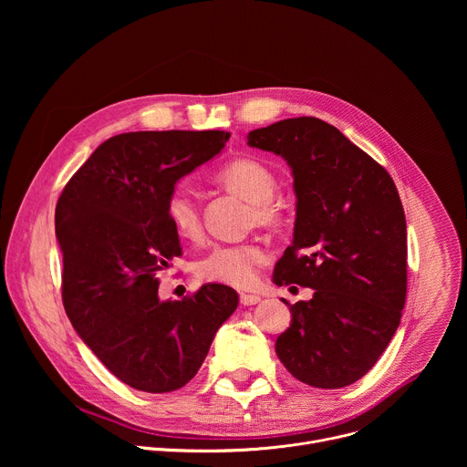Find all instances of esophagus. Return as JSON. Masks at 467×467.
I'll list each match as a JSON object with an SVG mask.
<instances>
[{"mask_svg":"<svg viewBox=\"0 0 467 467\" xmlns=\"http://www.w3.org/2000/svg\"><path fill=\"white\" fill-rule=\"evenodd\" d=\"M240 303H242L244 306H251V305L260 303V297H258V296H253V294H240Z\"/></svg>","mask_w":467,"mask_h":467,"instance_id":"1","label":"esophagus"}]
</instances>
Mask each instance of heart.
<instances>
[{"label": "heart", "mask_w": 467, "mask_h": 467, "mask_svg": "<svg viewBox=\"0 0 467 467\" xmlns=\"http://www.w3.org/2000/svg\"><path fill=\"white\" fill-rule=\"evenodd\" d=\"M218 184L227 192L249 202V220L260 227H274L281 222L283 205L275 197L277 179L274 171L253 159H238L216 173ZM166 214L173 231L186 240L202 234V213L195 197L175 188L166 202ZM268 260V253L254 242L216 244L195 264V274L202 281L247 288L256 279L258 265Z\"/></svg>", "instance_id": "1"}]
</instances>
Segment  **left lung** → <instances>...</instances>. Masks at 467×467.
<instances>
[{"label":"left lung","mask_w":467,"mask_h":467,"mask_svg":"<svg viewBox=\"0 0 467 467\" xmlns=\"http://www.w3.org/2000/svg\"><path fill=\"white\" fill-rule=\"evenodd\" d=\"M247 144L281 155L294 175V242L274 283L314 290L290 305L277 338L285 368L314 388L364 377L401 323L407 299V220L389 173L319 118L254 129Z\"/></svg>","instance_id":"8db88e82"}]
</instances>
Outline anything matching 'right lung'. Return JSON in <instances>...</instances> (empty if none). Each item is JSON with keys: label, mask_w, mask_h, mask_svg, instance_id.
Segmentation results:
<instances>
[{"label": "right lung", "mask_w": 467, "mask_h": 467, "mask_svg": "<svg viewBox=\"0 0 467 467\" xmlns=\"http://www.w3.org/2000/svg\"><path fill=\"white\" fill-rule=\"evenodd\" d=\"M229 137L225 130L116 135L74 173L57 202L64 310L103 366L130 388H182L238 306V294L214 283L181 301H161L157 277L181 254L166 214L168 195Z\"/></svg>", "instance_id": "1"}]
</instances>
